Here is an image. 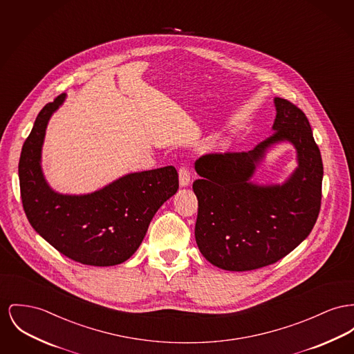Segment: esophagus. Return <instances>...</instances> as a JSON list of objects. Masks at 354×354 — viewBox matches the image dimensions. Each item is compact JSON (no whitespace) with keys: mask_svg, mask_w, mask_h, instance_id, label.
<instances>
[{"mask_svg":"<svg viewBox=\"0 0 354 354\" xmlns=\"http://www.w3.org/2000/svg\"><path fill=\"white\" fill-rule=\"evenodd\" d=\"M191 180V172L188 169V167H180L179 169V185L182 187H187Z\"/></svg>","mask_w":354,"mask_h":354,"instance_id":"1","label":"esophagus"}]
</instances>
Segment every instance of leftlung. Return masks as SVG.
Masks as SVG:
<instances>
[{
    "label": "left lung",
    "mask_w": 354,
    "mask_h": 354,
    "mask_svg": "<svg viewBox=\"0 0 354 354\" xmlns=\"http://www.w3.org/2000/svg\"><path fill=\"white\" fill-rule=\"evenodd\" d=\"M274 132L249 152L208 153L195 162L201 176L195 239L214 266L249 271L271 265L310 234L321 207L324 167L305 113L274 97ZM279 144L296 149L297 167L281 184L253 180L268 151Z\"/></svg>",
    "instance_id": "left-lung-1"
}]
</instances>
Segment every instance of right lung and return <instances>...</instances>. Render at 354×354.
Masks as SVG:
<instances>
[{"instance_id":"1","label":"right lung","mask_w":354,"mask_h":354,"mask_svg":"<svg viewBox=\"0 0 354 354\" xmlns=\"http://www.w3.org/2000/svg\"><path fill=\"white\" fill-rule=\"evenodd\" d=\"M66 93L37 115L22 146L19 178L22 206L32 227L65 257L91 266H115L142 245L148 226L179 188L175 167L129 172L88 194H62L42 171V146L52 115Z\"/></svg>"}]
</instances>
